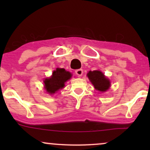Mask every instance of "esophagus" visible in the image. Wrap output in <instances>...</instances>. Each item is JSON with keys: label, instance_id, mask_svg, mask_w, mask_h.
Segmentation results:
<instances>
[{"label": "esophagus", "instance_id": "34e87169", "mask_svg": "<svg viewBox=\"0 0 150 150\" xmlns=\"http://www.w3.org/2000/svg\"><path fill=\"white\" fill-rule=\"evenodd\" d=\"M75 74H76L78 77L82 76V74H83V70H82V69H77L75 70Z\"/></svg>", "mask_w": 150, "mask_h": 150}]
</instances>
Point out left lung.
Segmentation results:
<instances>
[{"instance_id": "left-lung-1", "label": "left lung", "mask_w": 150, "mask_h": 150, "mask_svg": "<svg viewBox=\"0 0 150 150\" xmlns=\"http://www.w3.org/2000/svg\"><path fill=\"white\" fill-rule=\"evenodd\" d=\"M87 77L97 90L105 92L110 87V81L99 70L89 71Z\"/></svg>"}]
</instances>
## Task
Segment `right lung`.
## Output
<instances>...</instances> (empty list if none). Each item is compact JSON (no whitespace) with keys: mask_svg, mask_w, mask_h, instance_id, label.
I'll use <instances>...</instances> for the list:
<instances>
[{"mask_svg":"<svg viewBox=\"0 0 150 150\" xmlns=\"http://www.w3.org/2000/svg\"><path fill=\"white\" fill-rule=\"evenodd\" d=\"M72 74L63 68H57L53 72L52 76L44 81L46 92L54 94L58 89L64 87L65 82L70 79Z\"/></svg>","mask_w":150,"mask_h":150,"instance_id":"obj_1","label":"right lung"}]
</instances>
